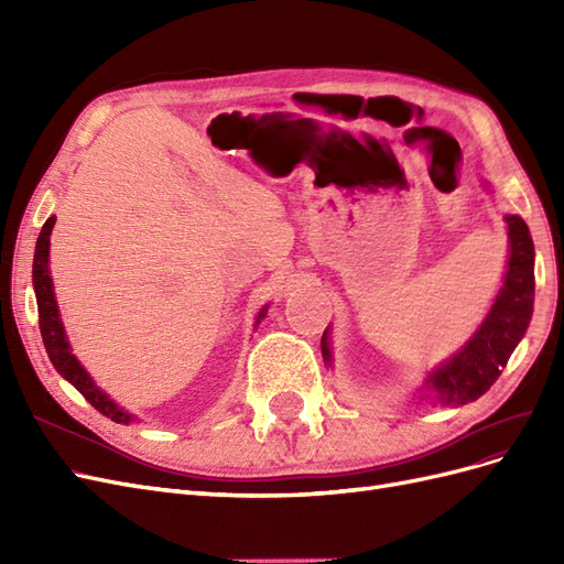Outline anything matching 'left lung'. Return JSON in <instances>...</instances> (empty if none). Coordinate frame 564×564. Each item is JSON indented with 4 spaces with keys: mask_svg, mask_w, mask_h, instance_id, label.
Masks as SVG:
<instances>
[{
    "mask_svg": "<svg viewBox=\"0 0 564 564\" xmlns=\"http://www.w3.org/2000/svg\"><path fill=\"white\" fill-rule=\"evenodd\" d=\"M510 237V259L503 289L494 301L482 327L475 332L458 355L437 367L429 377V388L442 404L473 402L501 377L510 352L527 332L534 311V245L520 216H506ZM322 355L329 360L327 332L322 336Z\"/></svg>",
    "mask_w": 564,
    "mask_h": 564,
    "instance_id": "obj_1",
    "label": "left lung"
}]
</instances>
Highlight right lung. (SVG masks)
<instances>
[{
  "label": "right lung",
  "mask_w": 564,
  "mask_h": 564,
  "mask_svg": "<svg viewBox=\"0 0 564 564\" xmlns=\"http://www.w3.org/2000/svg\"><path fill=\"white\" fill-rule=\"evenodd\" d=\"M56 218L51 216L46 224L42 226V232L37 237V247H35V263H32V284H35V294H37V311H40V332L44 348L48 352V360L54 362L58 373L63 379L70 381L84 398L96 406L100 414L117 421V423H129L131 414L122 412L106 392H100L94 381L89 379V373L84 371V367L77 362V357L70 352V346H67V338L63 332V322L58 315V305L54 296V284H51L48 278V235L51 228H54ZM263 317V311L259 319Z\"/></svg>",
  "instance_id": "right-lung-1"
}]
</instances>
